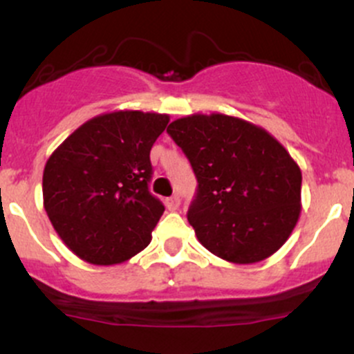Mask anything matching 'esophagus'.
Returning <instances> with one entry per match:
<instances>
[{
    "instance_id": "obj_1",
    "label": "esophagus",
    "mask_w": 354,
    "mask_h": 354,
    "mask_svg": "<svg viewBox=\"0 0 354 354\" xmlns=\"http://www.w3.org/2000/svg\"><path fill=\"white\" fill-rule=\"evenodd\" d=\"M180 196H171V198H167L166 200V207H167V210H171V212H174V210H178V208H180Z\"/></svg>"
}]
</instances>
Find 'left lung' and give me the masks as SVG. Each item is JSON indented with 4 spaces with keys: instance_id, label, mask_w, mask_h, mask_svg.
I'll return each instance as SVG.
<instances>
[{
    "instance_id": "obj_1",
    "label": "left lung",
    "mask_w": 354,
    "mask_h": 354,
    "mask_svg": "<svg viewBox=\"0 0 354 354\" xmlns=\"http://www.w3.org/2000/svg\"><path fill=\"white\" fill-rule=\"evenodd\" d=\"M198 189L188 210L196 239L212 254L252 265L286 243L302 212V171L268 130L225 113L171 122Z\"/></svg>"
}]
</instances>
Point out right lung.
Returning <instances> with one entry per match:
<instances>
[{
  "label": "right lung",
  "instance_id": "1",
  "mask_svg": "<svg viewBox=\"0 0 354 354\" xmlns=\"http://www.w3.org/2000/svg\"><path fill=\"white\" fill-rule=\"evenodd\" d=\"M169 115L115 110L84 122L44 167V208L83 261L124 263L147 248L165 207L149 193L152 144Z\"/></svg>",
  "mask_w": 354,
  "mask_h": 354
}]
</instances>
